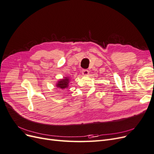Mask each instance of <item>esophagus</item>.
Wrapping results in <instances>:
<instances>
[{"instance_id": "1", "label": "esophagus", "mask_w": 154, "mask_h": 154, "mask_svg": "<svg viewBox=\"0 0 154 154\" xmlns=\"http://www.w3.org/2000/svg\"><path fill=\"white\" fill-rule=\"evenodd\" d=\"M88 74H89V71L88 70H83L82 71V74L83 76H87Z\"/></svg>"}]
</instances>
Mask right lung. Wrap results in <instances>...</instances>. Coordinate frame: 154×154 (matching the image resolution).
Here are the masks:
<instances>
[{
    "label": "right lung",
    "mask_w": 154,
    "mask_h": 154,
    "mask_svg": "<svg viewBox=\"0 0 154 154\" xmlns=\"http://www.w3.org/2000/svg\"><path fill=\"white\" fill-rule=\"evenodd\" d=\"M70 80H70V78L69 76H64L62 79H60V80H58L55 85L60 89H66V88H67L69 87Z\"/></svg>",
    "instance_id": "add662e5"
}]
</instances>
